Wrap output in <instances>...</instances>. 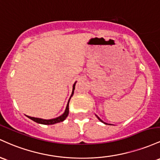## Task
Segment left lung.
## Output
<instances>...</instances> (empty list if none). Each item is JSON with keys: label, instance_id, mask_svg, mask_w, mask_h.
I'll use <instances>...</instances> for the list:
<instances>
[{"label": "left lung", "instance_id": "left-lung-1", "mask_svg": "<svg viewBox=\"0 0 160 160\" xmlns=\"http://www.w3.org/2000/svg\"><path fill=\"white\" fill-rule=\"evenodd\" d=\"M97 116V117H98V119H99L100 122H103V121H102V120H101V119H100V118H99V117H98V116ZM103 123H104V124H107V123H105V122H103Z\"/></svg>", "mask_w": 160, "mask_h": 160}]
</instances>
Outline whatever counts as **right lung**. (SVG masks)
<instances>
[{"label": "right lung", "instance_id": "obj_1", "mask_svg": "<svg viewBox=\"0 0 160 160\" xmlns=\"http://www.w3.org/2000/svg\"><path fill=\"white\" fill-rule=\"evenodd\" d=\"M75 83H76V82H75L74 83V85H73L72 92L70 98H69V101H68V103H67V106H66L65 112H64L63 114L61 115L60 116H59V117H57V118H55V119H39V118L31 117V116H28L29 119L33 120L34 122H35L39 123V124H43V125H53V124H56V123L64 121V120L66 119V117L68 116V115H69V100H70V99H71L72 96L73 94H74Z\"/></svg>", "mask_w": 160, "mask_h": 160}]
</instances>
